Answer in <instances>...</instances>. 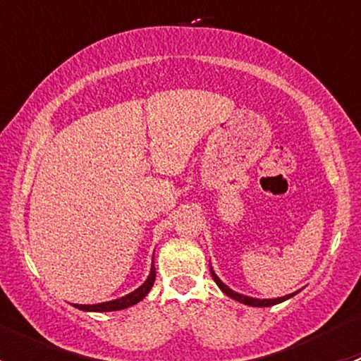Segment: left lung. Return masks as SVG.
I'll list each match as a JSON object with an SVG mask.
<instances>
[{
	"label": "left lung",
	"mask_w": 361,
	"mask_h": 361,
	"mask_svg": "<svg viewBox=\"0 0 361 361\" xmlns=\"http://www.w3.org/2000/svg\"><path fill=\"white\" fill-rule=\"evenodd\" d=\"M209 271H211V276H213L214 283H216V285L220 286L221 292L227 295V297H231V298H234V300L241 302V304L251 305V307H271V305L279 304V302L288 300V298H292L293 295L297 293V292H295V293L285 295V297H278V298H253V297H246V295H241V293H238V292H234V290L228 288V286L225 285V283L221 281V279L218 278L216 274H214V271H213V269H211V265H209Z\"/></svg>",
	"instance_id": "1"
}]
</instances>
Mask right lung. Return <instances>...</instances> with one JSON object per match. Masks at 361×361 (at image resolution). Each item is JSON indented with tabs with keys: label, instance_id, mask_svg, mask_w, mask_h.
Instances as JSON below:
<instances>
[{
	"label": "right lung",
	"instance_id": "1",
	"mask_svg": "<svg viewBox=\"0 0 361 361\" xmlns=\"http://www.w3.org/2000/svg\"><path fill=\"white\" fill-rule=\"evenodd\" d=\"M154 281H155V265L154 262H152V269L147 281H145L140 288H136L134 292L126 295V297L115 298V300H110V302H101V304H94V305H83V304H73V305H75L76 309H80V311H90V312L120 311V309H127L130 307V305L137 304L140 300H143V298L148 295V292H150L152 286H154Z\"/></svg>",
	"mask_w": 361,
	"mask_h": 361
}]
</instances>
